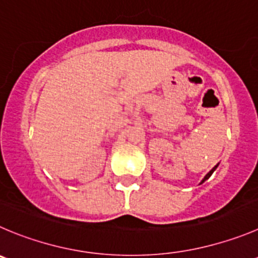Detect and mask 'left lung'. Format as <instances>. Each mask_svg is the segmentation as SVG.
<instances>
[{
    "label": "left lung",
    "instance_id": "1",
    "mask_svg": "<svg viewBox=\"0 0 258 258\" xmlns=\"http://www.w3.org/2000/svg\"><path fill=\"white\" fill-rule=\"evenodd\" d=\"M217 167H218V164H217V166H215V167H214V168H213V170H212V171H210V172H209V173H208V175H207V176H205V177H204V178H203V181H201V183L204 182V181H205V180H208V178H209V177H210V176H212V173H213V172H214V171H215V168H217Z\"/></svg>",
    "mask_w": 258,
    "mask_h": 258
}]
</instances>
